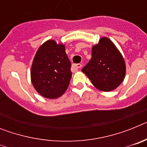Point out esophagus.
Instances as JSON below:
<instances>
[{"instance_id":"34e87169","label":"esophagus","mask_w":147,"mask_h":147,"mask_svg":"<svg viewBox=\"0 0 147 147\" xmlns=\"http://www.w3.org/2000/svg\"><path fill=\"white\" fill-rule=\"evenodd\" d=\"M81 67H82L81 64H76V65H73V67H74V68H75L76 71H78V70L80 69Z\"/></svg>"}]
</instances>
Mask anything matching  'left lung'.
Masks as SVG:
<instances>
[{
    "label": "left lung",
    "mask_w": 147,
    "mask_h": 147,
    "mask_svg": "<svg viewBox=\"0 0 147 147\" xmlns=\"http://www.w3.org/2000/svg\"><path fill=\"white\" fill-rule=\"evenodd\" d=\"M99 90L112 91L124 81V59L115 44L103 37L92 47V58L82 70Z\"/></svg>",
    "instance_id": "left-lung-1"
}]
</instances>
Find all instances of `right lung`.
<instances>
[{"mask_svg": "<svg viewBox=\"0 0 147 147\" xmlns=\"http://www.w3.org/2000/svg\"><path fill=\"white\" fill-rule=\"evenodd\" d=\"M71 63L64 44L49 40L40 45L31 68V81L34 89L47 98L60 97L69 85Z\"/></svg>", "mask_w": 147, "mask_h": 147, "instance_id": "1", "label": "right lung"}]
</instances>
